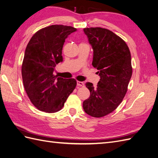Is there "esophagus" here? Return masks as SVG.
<instances>
[{
  "label": "esophagus",
  "instance_id": "esophagus-1",
  "mask_svg": "<svg viewBox=\"0 0 158 158\" xmlns=\"http://www.w3.org/2000/svg\"><path fill=\"white\" fill-rule=\"evenodd\" d=\"M77 86L84 87V83L83 82H80V81H77Z\"/></svg>",
  "mask_w": 158,
  "mask_h": 158
}]
</instances>
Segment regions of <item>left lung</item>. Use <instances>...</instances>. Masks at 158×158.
<instances>
[{"mask_svg": "<svg viewBox=\"0 0 158 158\" xmlns=\"http://www.w3.org/2000/svg\"><path fill=\"white\" fill-rule=\"evenodd\" d=\"M84 32L93 49L92 66L100 76L96 87L86 84L90 92L83 102L84 112L101 118L112 112L122 102L131 77V54L124 40L108 29L86 28Z\"/></svg>", "mask_w": 158, "mask_h": 158, "instance_id": "obj_1", "label": "left lung"}]
</instances>
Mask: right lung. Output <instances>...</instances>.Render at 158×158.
Segmentation results:
<instances>
[{
    "mask_svg": "<svg viewBox=\"0 0 158 158\" xmlns=\"http://www.w3.org/2000/svg\"><path fill=\"white\" fill-rule=\"evenodd\" d=\"M76 31L72 27L51 25L37 31L27 44L22 77L25 91L38 110L58 112L76 86L75 79H64L53 73L55 66L63 60L65 39Z\"/></svg>",
    "mask_w": 158,
    "mask_h": 158,
    "instance_id": "1",
    "label": "right lung"
}]
</instances>
